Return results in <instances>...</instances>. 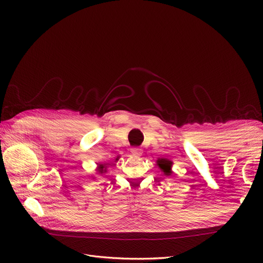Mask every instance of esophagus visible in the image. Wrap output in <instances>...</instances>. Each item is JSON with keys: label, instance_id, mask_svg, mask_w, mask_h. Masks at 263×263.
<instances>
[{"label": "esophagus", "instance_id": "34e87169", "mask_svg": "<svg viewBox=\"0 0 263 263\" xmlns=\"http://www.w3.org/2000/svg\"><path fill=\"white\" fill-rule=\"evenodd\" d=\"M131 153H132V155H133V157H135V158H139V157H141V156H142L143 151H142V149H141V148H139V147H135V148H132Z\"/></svg>", "mask_w": 263, "mask_h": 263}]
</instances>
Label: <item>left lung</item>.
<instances>
[{
  "label": "left lung",
  "mask_w": 263,
  "mask_h": 263,
  "mask_svg": "<svg viewBox=\"0 0 263 263\" xmlns=\"http://www.w3.org/2000/svg\"><path fill=\"white\" fill-rule=\"evenodd\" d=\"M157 165L160 167V170L164 173V175L166 176H171L172 175V166H173V162L168 159H158L157 160Z\"/></svg>",
  "instance_id": "1"
}]
</instances>
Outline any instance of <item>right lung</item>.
<instances>
[{"label": "right lung", "mask_w": 263, "mask_h": 263, "mask_svg": "<svg viewBox=\"0 0 263 263\" xmlns=\"http://www.w3.org/2000/svg\"><path fill=\"white\" fill-rule=\"evenodd\" d=\"M118 157L115 159L116 161H118ZM97 173H98V174H100V175H102V174H104V173H106L107 171H106V164H99L98 165V166H97ZM93 179V178H92Z\"/></svg>", "instance_id": "add662e5"}]
</instances>
